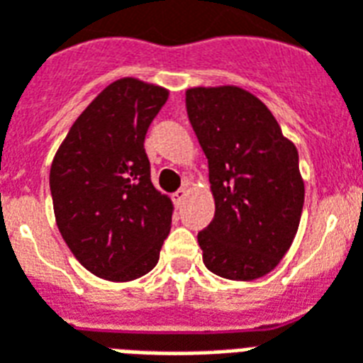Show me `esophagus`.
I'll use <instances>...</instances> for the list:
<instances>
[{"instance_id": "34e87169", "label": "esophagus", "mask_w": 363, "mask_h": 363, "mask_svg": "<svg viewBox=\"0 0 363 363\" xmlns=\"http://www.w3.org/2000/svg\"><path fill=\"white\" fill-rule=\"evenodd\" d=\"M185 199H187V187H182V189H178L172 195V201L176 202L178 206H179V204H182V202L185 201Z\"/></svg>"}]
</instances>
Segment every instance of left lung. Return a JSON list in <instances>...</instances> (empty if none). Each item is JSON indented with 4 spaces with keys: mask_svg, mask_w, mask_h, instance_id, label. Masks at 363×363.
Wrapping results in <instances>:
<instances>
[{
    "mask_svg": "<svg viewBox=\"0 0 363 363\" xmlns=\"http://www.w3.org/2000/svg\"><path fill=\"white\" fill-rule=\"evenodd\" d=\"M187 117L208 159L216 213L199 233L208 271L250 282L269 274L301 221L305 182L296 143L271 109L237 85L185 91Z\"/></svg>",
    "mask_w": 363,
    "mask_h": 363,
    "instance_id": "1",
    "label": "left lung"
}]
</instances>
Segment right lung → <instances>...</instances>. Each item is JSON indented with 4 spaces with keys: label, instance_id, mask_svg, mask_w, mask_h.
<instances>
[{
    "label": "right lung",
    "instance_id": "right-lung-1",
    "mask_svg": "<svg viewBox=\"0 0 363 363\" xmlns=\"http://www.w3.org/2000/svg\"><path fill=\"white\" fill-rule=\"evenodd\" d=\"M168 89L136 77L108 85L77 117L50 164L58 231L75 259L109 282L157 265L174 204L151 184L143 140Z\"/></svg>",
    "mask_w": 363,
    "mask_h": 363
}]
</instances>
